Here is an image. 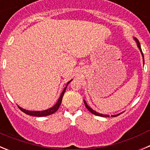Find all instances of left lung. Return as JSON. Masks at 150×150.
<instances>
[{"label": "left lung", "mask_w": 150, "mask_h": 150, "mask_svg": "<svg viewBox=\"0 0 150 150\" xmlns=\"http://www.w3.org/2000/svg\"><path fill=\"white\" fill-rule=\"evenodd\" d=\"M134 40L136 41V43H137V47H138V48H139V50H140V52H141V54H142L143 59H144V54H143L142 50H141V47H140V43H139L138 40H137V38H134ZM84 104H85V105H86V107L87 109H88V110H89L90 112H91V113H92V114H94V115H96V116H102V117H108V116H110L109 115H104V114H101V113H99V112H97L96 111L93 110L91 109V107H88V104H87V103H86V100H84ZM120 114H117V115H113V116H119V115H120Z\"/></svg>", "instance_id": "8db88e82"}]
</instances>
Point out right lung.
<instances>
[{"label":"right lung","instance_id":"right-lung-1","mask_svg":"<svg viewBox=\"0 0 150 150\" xmlns=\"http://www.w3.org/2000/svg\"><path fill=\"white\" fill-rule=\"evenodd\" d=\"M71 81H72V79H71V81H69L68 83H67V86L69 84V83H71ZM67 86H66L65 88H64L63 91H62V94H61L60 98H59V100H58L56 104H55L53 107H52L51 108H50V109H47L46 110H43V111H30V110H27L22 109V107H18V108H19L22 112L26 113V114L30 115V116H38V117H40V116H49V115L52 114V113L55 112L58 110H59V107H60L61 105V103H62V98H63L64 96V94L66 88H67Z\"/></svg>","mask_w":150,"mask_h":150}]
</instances>
